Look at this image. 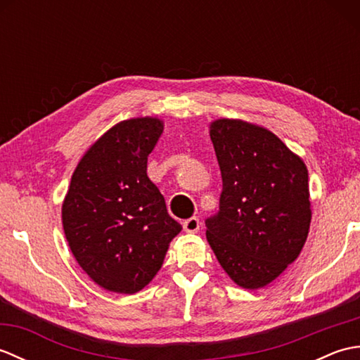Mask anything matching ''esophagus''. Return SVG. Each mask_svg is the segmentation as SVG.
Wrapping results in <instances>:
<instances>
[{"instance_id": "esophagus-1", "label": "esophagus", "mask_w": 360, "mask_h": 360, "mask_svg": "<svg viewBox=\"0 0 360 360\" xmlns=\"http://www.w3.org/2000/svg\"><path fill=\"white\" fill-rule=\"evenodd\" d=\"M182 227H184L186 232L195 233V232L200 231L201 223H200V219H198L196 217H192V218H188V219L184 221V223H182Z\"/></svg>"}]
</instances>
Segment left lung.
<instances>
[{"label": "left lung", "instance_id": "8db88e82", "mask_svg": "<svg viewBox=\"0 0 360 360\" xmlns=\"http://www.w3.org/2000/svg\"><path fill=\"white\" fill-rule=\"evenodd\" d=\"M223 176L218 215L207 241L226 274L244 289L272 283L308 238V168L269 129L241 119L210 122Z\"/></svg>", "mask_w": 360, "mask_h": 360}]
</instances>
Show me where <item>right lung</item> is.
I'll return each mask as SVG.
<instances>
[{
    "label": "right lung",
    "mask_w": 360,
    "mask_h": 360,
    "mask_svg": "<svg viewBox=\"0 0 360 360\" xmlns=\"http://www.w3.org/2000/svg\"><path fill=\"white\" fill-rule=\"evenodd\" d=\"M162 129L164 122L150 116L111 127L80 159L63 200L62 223L74 258L111 292L147 286L182 229L147 174Z\"/></svg>",
    "instance_id": "1"
}]
</instances>
